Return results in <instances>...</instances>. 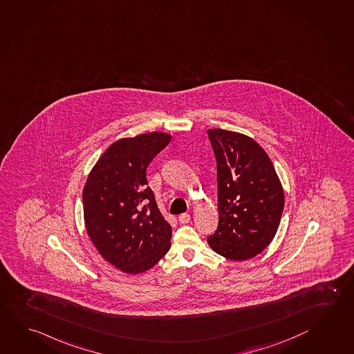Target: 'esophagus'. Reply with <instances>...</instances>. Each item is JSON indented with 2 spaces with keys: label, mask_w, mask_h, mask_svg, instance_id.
<instances>
[{
  "label": "esophagus",
  "mask_w": 354,
  "mask_h": 354,
  "mask_svg": "<svg viewBox=\"0 0 354 354\" xmlns=\"http://www.w3.org/2000/svg\"><path fill=\"white\" fill-rule=\"evenodd\" d=\"M178 221H180V223H182V225H187V223H189V221H191V214L182 213L180 217H178Z\"/></svg>",
  "instance_id": "esophagus-1"
}]
</instances>
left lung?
I'll use <instances>...</instances> for the list:
<instances>
[{"label": "left lung", "mask_w": 354, "mask_h": 354, "mask_svg": "<svg viewBox=\"0 0 354 354\" xmlns=\"http://www.w3.org/2000/svg\"><path fill=\"white\" fill-rule=\"evenodd\" d=\"M217 161L218 228L207 242L232 261L259 254L276 236L284 207L282 185L263 148L251 137L208 129Z\"/></svg>", "instance_id": "obj_1"}]
</instances>
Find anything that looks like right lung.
<instances>
[{
	"label": "right lung",
	"mask_w": 354,
	"mask_h": 354,
	"mask_svg": "<svg viewBox=\"0 0 354 354\" xmlns=\"http://www.w3.org/2000/svg\"><path fill=\"white\" fill-rule=\"evenodd\" d=\"M171 135L151 132L112 143L84 188V223L97 251L117 268L137 274L152 268L171 247L172 227L148 187V165Z\"/></svg>",
	"instance_id": "1"
}]
</instances>
